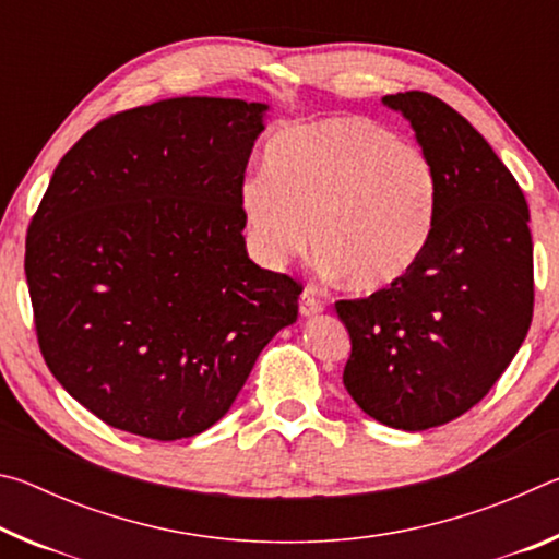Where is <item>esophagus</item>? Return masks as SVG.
<instances>
[{
    "instance_id": "1",
    "label": "esophagus",
    "mask_w": 559,
    "mask_h": 559,
    "mask_svg": "<svg viewBox=\"0 0 559 559\" xmlns=\"http://www.w3.org/2000/svg\"><path fill=\"white\" fill-rule=\"evenodd\" d=\"M298 310H300V316L302 318H310V316H318V313H323V302L318 300V296H316V290H310V288H306L300 293V302H298Z\"/></svg>"
}]
</instances>
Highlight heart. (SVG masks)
I'll list each match as a JSON object with an SVG mask.
<instances>
[{
	"mask_svg": "<svg viewBox=\"0 0 559 559\" xmlns=\"http://www.w3.org/2000/svg\"><path fill=\"white\" fill-rule=\"evenodd\" d=\"M246 241L266 269L306 249L357 293L409 276L437 224V173L421 147L365 116H337L276 132L263 173L239 185Z\"/></svg>",
	"mask_w": 559,
	"mask_h": 559,
	"instance_id": "1",
	"label": "heart"
}]
</instances>
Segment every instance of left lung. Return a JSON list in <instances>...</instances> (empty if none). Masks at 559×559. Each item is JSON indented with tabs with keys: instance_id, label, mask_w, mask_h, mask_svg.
<instances>
[{
	"instance_id": "left-lung-1",
	"label": "left lung",
	"mask_w": 559,
	"mask_h": 559,
	"mask_svg": "<svg viewBox=\"0 0 559 559\" xmlns=\"http://www.w3.org/2000/svg\"><path fill=\"white\" fill-rule=\"evenodd\" d=\"M382 103L437 173V224L409 276L335 302L353 345L343 384L372 419L424 431L484 400L523 345L533 236L523 189L466 118L421 91Z\"/></svg>"
}]
</instances>
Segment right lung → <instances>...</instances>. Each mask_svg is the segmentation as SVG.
Returning a JSON list of instances; mask_svg holds the SVG:
<instances>
[{
    "label": "right lung",
    "instance_id": "right-lung-1",
    "mask_svg": "<svg viewBox=\"0 0 559 559\" xmlns=\"http://www.w3.org/2000/svg\"><path fill=\"white\" fill-rule=\"evenodd\" d=\"M269 108L165 98L103 120L53 169L26 236L36 335L110 427L206 431L296 323L298 283L249 259L236 202Z\"/></svg>",
    "mask_w": 559,
    "mask_h": 559
}]
</instances>
